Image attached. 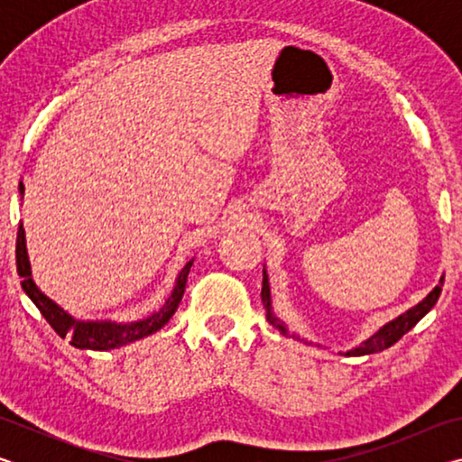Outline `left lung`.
Returning a JSON list of instances; mask_svg holds the SVG:
<instances>
[{"label": "left lung", "instance_id": "8db88e82", "mask_svg": "<svg viewBox=\"0 0 462 462\" xmlns=\"http://www.w3.org/2000/svg\"><path fill=\"white\" fill-rule=\"evenodd\" d=\"M442 285H444V277L440 279V283H438L432 291H430L426 295V300H421L416 308H411L405 311V314H402L400 318H395L393 322H389L381 328V330L371 336L369 340L363 342L361 346L350 350V353H346L348 356H363V355H373V353H381V350H385L389 346H393V344L402 338L403 334H408L413 326H416L421 318H424L430 310H432L436 306L438 297H440V291H442ZM261 297H263V303L264 308H267V319L273 324L277 326L281 332L287 334V330L283 328V324L279 322V319L271 314V295H269V281H267V275L263 273V289H261Z\"/></svg>", "mask_w": 462, "mask_h": 462}]
</instances>
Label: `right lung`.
<instances>
[{"mask_svg":"<svg viewBox=\"0 0 462 462\" xmlns=\"http://www.w3.org/2000/svg\"><path fill=\"white\" fill-rule=\"evenodd\" d=\"M15 264H18V275L22 277V289L28 293L30 300L34 301V306L41 310V314L44 316L46 322L51 324L52 330L57 332L60 338L69 336L75 348L109 350V348H118L128 342L144 338V336H148V334H154L156 330H161V328L165 326L171 318H173V314L179 308V303H181L187 275H189L193 261L187 263L183 271L179 273L177 285L169 300L165 301V306H162L151 318L140 319V322H134V324L77 322V319L65 314V311H62L57 303H52L42 291H38V287L34 285L32 277H30L26 238H24V228H22V224L18 228V240H15Z\"/></svg>","mask_w":462,"mask_h":462,"instance_id":"add662e5","label":"right lung"}]
</instances>
